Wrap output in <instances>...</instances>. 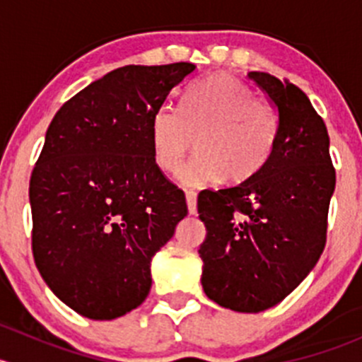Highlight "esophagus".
Segmentation results:
<instances>
[{
  "label": "esophagus",
  "mask_w": 362,
  "mask_h": 362,
  "mask_svg": "<svg viewBox=\"0 0 362 362\" xmlns=\"http://www.w3.org/2000/svg\"><path fill=\"white\" fill-rule=\"evenodd\" d=\"M185 199H187L189 214L196 215V211H198V192L187 191V192H185Z\"/></svg>",
  "instance_id": "34e87169"
}]
</instances>
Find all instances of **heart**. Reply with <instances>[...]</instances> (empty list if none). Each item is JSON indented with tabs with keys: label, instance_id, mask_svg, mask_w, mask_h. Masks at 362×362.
<instances>
[{
	"label": "heart",
	"instance_id": "1",
	"mask_svg": "<svg viewBox=\"0 0 362 362\" xmlns=\"http://www.w3.org/2000/svg\"><path fill=\"white\" fill-rule=\"evenodd\" d=\"M279 133V115L264 98L242 80L215 73L184 89L180 110L160 107L152 115V159L160 171L175 175L196 138L198 158L180 173L187 187L226 180H249L272 156Z\"/></svg>",
	"mask_w": 362,
	"mask_h": 362
}]
</instances>
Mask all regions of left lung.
Instances as JSON below:
<instances>
[{
  "label": "left lung",
  "instance_id": "1",
  "mask_svg": "<svg viewBox=\"0 0 362 362\" xmlns=\"http://www.w3.org/2000/svg\"><path fill=\"white\" fill-rule=\"evenodd\" d=\"M249 76L279 115L275 147L249 180L199 192L206 238L198 252L204 294L224 308L257 313L287 298L319 261L337 175L326 124L308 96L269 73Z\"/></svg>",
  "mask_w": 362,
  "mask_h": 362
}]
</instances>
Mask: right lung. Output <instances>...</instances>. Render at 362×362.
Returning a JSON list of instances; mask_svg holds the SVG:
<instances>
[{
	"mask_svg": "<svg viewBox=\"0 0 362 362\" xmlns=\"http://www.w3.org/2000/svg\"><path fill=\"white\" fill-rule=\"evenodd\" d=\"M191 63L107 73L54 115L29 182L33 255L54 294L112 320L140 306L151 261L187 215L152 159L151 122Z\"/></svg>",
	"mask_w": 362,
	"mask_h": 362,
	"instance_id": "obj_1",
	"label": "right lung"
}]
</instances>
